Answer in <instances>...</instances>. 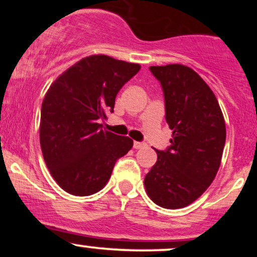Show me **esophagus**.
Instances as JSON below:
<instances>
[{
  "label": "esophagus",
  "instance_id": "1",
  "mask_svg": "<svg viewBox=\"0 0 257 257\" xmlns=\"http://www.w3.org/2000/svg\"><path fill=\"white\" fill-rule=\"evenodd\" d=\"M144 147H146V144L139 143V141H134V149L140 150V149H144Z\"/></svg>",
  "mask_w": 257,
  "mask_h": 257
}]
</instances>
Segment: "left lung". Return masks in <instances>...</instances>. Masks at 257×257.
I'll use <instances>...</instances> for the list:
<instances>
[{
	"label": "left lung",
	"instance_id": "obj_1",
	"mask_svg": "<svg viewBox=\"0 0 257 257\" xmlns=\"http://www.w3.org/2000/svg\"><path fill=\"white\" fill-rule=\"evenodd\" d=\"M166 100L170 146L157 152L145 176L147 196L166 209L190 205L216 176L226 141V125L213 90L191 67L151 66Z\"/></svg>",
	"mask_w": 257,
	"mask_h": 257
}]
</instances>
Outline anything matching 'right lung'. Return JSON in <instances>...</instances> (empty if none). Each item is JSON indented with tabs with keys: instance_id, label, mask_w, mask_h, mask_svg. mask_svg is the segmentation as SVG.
<instances>
[{
	"instance_id": "1",
	"label": "right lung",
	"mask_w": 257,
	"mask_h": 257,
	"mask_svg": "<svg viewBox=\"0 0 257 257\" xmlns=\"http://www.w3.org/2000/svg\"><path fill=\"white\" fill-rule=\"evenodd\" d=\"M140 65L104 54L89 55L53 82L42 102L40 143L57 184L73 196H90L105 187L116 161L133 140L101 129L113 112L120 88Z\"/></svg>"
}]
</instances>
